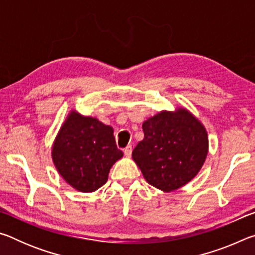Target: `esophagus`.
I'll list each match as a JSON object with an SVG mask.
<instances>
[{"label":"esophagus","instance_id":"esophagus-1","mask_svg":"<svg viewBox=\"0 0 255 255\" xmlns=\"http://www.w3.org/2000/svg\"><path fill=\"white\" fill-rule=\"evenodd\" d=\"M131 152H132V148H131L130 145H128L127 147L124 149V154H125V156H126V157H130L131 156Z\"/></svg>","mask_w":255,"mask_h":255}]
</instances>
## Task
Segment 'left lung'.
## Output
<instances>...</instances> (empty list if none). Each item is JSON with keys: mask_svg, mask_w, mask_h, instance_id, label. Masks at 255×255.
Segmentation results:
<instances>
[{"mask_svg": "<svg viewBox=\"0 0 255 255\" xmlns=\"http://www.w3.org/2000/svg\"><path fill=\"white\" fill-rule=\"evenodd\" d=\"M141 127L144 139L131 156L150 185L171 192L199 173L208 154V133L187 108L159 111Z\"/></svg>", "mask_w": 255, "mask_h": 255, "instance_id": "obj_1", "label": "left lung"}]
</instances>
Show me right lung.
Wrapping results in <instances>:
<instances>
[{
    "label": "right lung",
    "instance_id": "add662e5",
    "mask_svg": "<svg viewBox=\"0 0 255 255\" xmlns=\"http://www.w3.org/2000/svg\"><path fill=\"white\" fill-rule=\"evenodd\" d=\"M124 156L114 128L76 110L68 112L53 146L51 158L60 176L81 192H93L108 181L114 164Z\"/></svg>",
    "mask_w": 255,
    "mask_h": 255
}]
</instances>
